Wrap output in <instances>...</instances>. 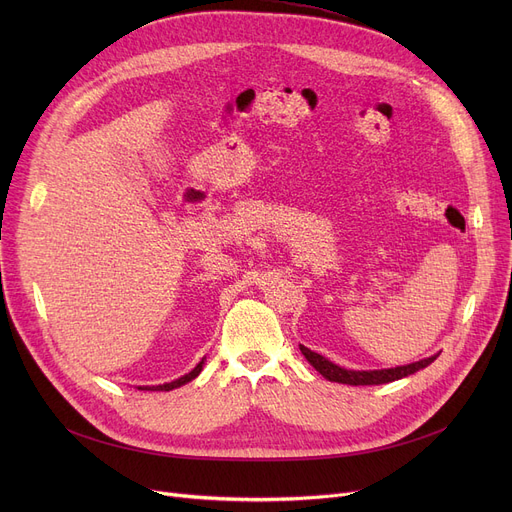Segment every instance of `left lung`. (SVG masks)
Wrapping results in <instances>:
<instances>
[{"instance_id":"left-lung-1","label":"left lung","mask_w":512,"mask_h":512,"mask_svg":"<svg viewBox=\"0 0 512 512\" xmlns=\"http://www.w3.org/2000/svg\"><path fill=\"white\" fill-rule=\"evenodd\" d=\"M301 353L305 355V359L324 375L326 380L330 382H338V384H351V386H378V384H388L400 378H407V375L427 367L429 363H434L438 359V355L411 363V365H402V367H394V369H375V371H351V369H342L338 365H334L332 361H328L326 357H321L313 351H309L307 346L301 344Z\"/></svg>"}]
</instances>
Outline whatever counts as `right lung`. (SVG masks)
<instances>
[{
    "instance_id": "add662e5",
    "label": "right lung",
    "mask_w": 512,
    "mask_h": 512,
    "mask_svg": "<svg viewBox=\"0 0 512 512\" xmlns=\"http://www.w3.org/2000/svg\"><path fill=\"white\" fill-rule=\"evenodd\" d=\"M201 369H203V361L191 371V373H186V375H182V378H178V380H174V382H170V384H161V386H147V388H139V390H161V392H170V390H174V388H180V386H184L186 382H191V380H195L197 375L201 373Z\"/></svg>"
}]
</instances>
